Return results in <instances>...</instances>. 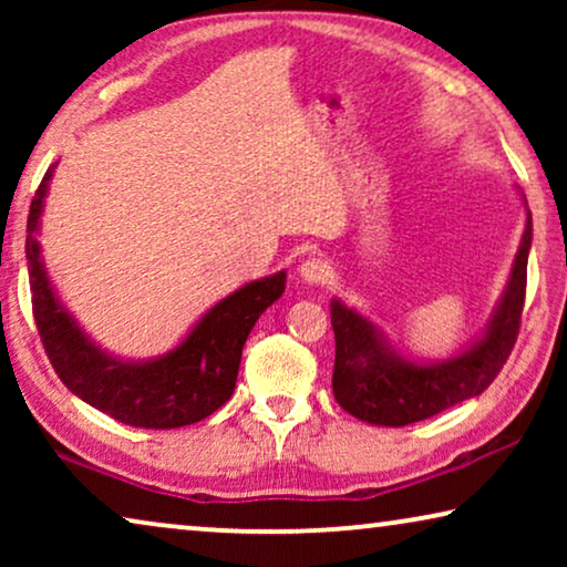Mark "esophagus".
<instances>
[{
    "instance_id": "1",
    "label": "esophagus",
    "mask_w": 567,
    "mask_h": 567,
    "mask_svg": "<svg viewBox=\"0 0 567 567\" xmlns=\"http://www.w3.org/2000/svg\"><path fill=\"white\" fill-rule=\"evenodd\" d=\"M299 276L307 284H324L330 278V262L322 258H307L299 266Z\"/></svg>"
}]
</instances>
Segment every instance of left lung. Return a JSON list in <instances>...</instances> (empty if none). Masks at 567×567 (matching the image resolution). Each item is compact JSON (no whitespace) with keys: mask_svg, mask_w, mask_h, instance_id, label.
<instances>
[{"mask_svg":"<svg viewBox=\"0 0 567 567\" xmlns=\"http://www.w3.org/2000/svg\"><path fill=\"white\" fill-rule=\"evenodd\" d=\"M529 247L532 214L526 208L522 247H518L508 286L495 307L485 338L441 363L400 359L367 317L332 299L330 320L336 330L332 394L338 405L359 421L398 429V425H410L444 413L446 408L485 392L498 377L503 363L508 361L518 328H522Z\"/></svg>","mask_w":567,"mask_h":567,"instance_id":"left-lung-1","label":"left lung"}]
</instances>
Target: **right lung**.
Segmentation results:
<instances>
[{"mask_svg": "<svg viewBox=\"0 0 567 567\" xmlns=\"http://www.w3.org/2000/svg\"><path fill=\"white\" fill-rule=\"evenodd\" d=\"M51 175L53 167L30 204L25 239L35 328L51 367L76 398L134 429H181L204 421L235 392L245 340L258 317L284 293L286 274L281 270L229 293L200 317L175 351L159 359H113L76 328L45 276L35 231Z\"/></svg>", "mask_w": 567, "mask_h": 567, "instance_id": "obj_1", "label": "right lung"}]
</instances>
